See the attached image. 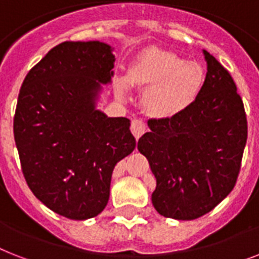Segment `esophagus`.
<instances>
[{
  "label": "esophagus",
  "mask_w": 259,
  "mask_h": 259,
  "mask_svg": "<svg viewBox=\"0 0 259 259\" xmlns=\"http://www.w3.org/2000/svg\"><path fill=\"white\" fill-rule=\"evenodd\" d=\"M130 129H132V133H133V136L136 137L137 140L140 138L142 134L146 132V123L142 121V119H138V118H134L133 121H132V126H130Z\"/></svg>",
  "instance_id": "esophagus-1"
}]
</instances>
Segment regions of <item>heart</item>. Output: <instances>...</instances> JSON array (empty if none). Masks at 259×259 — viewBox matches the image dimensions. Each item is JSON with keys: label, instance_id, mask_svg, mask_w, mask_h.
Returning <instances> with one entry per match:
<instances>
[{"label": "heart", "instance_id": "obj_1", "mask_svg": "<svg viewBox=\"0 0 259 259\" xmlns=\"http://www.w3.org/2000/svg\"><path fill=\"white\" fill-rule=\"evenodd\" d=\"M203 82L205 73L197 62L185 61L167 50L149 49L132 64L127 79H115V89L125 97L129 83L148 88L144 94L145 110L157 118H171L193 105Z\"/></svg>", "mask_w": 259, "mask_h": 259}]
</instances>
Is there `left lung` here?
<instances>
[{
    "label": "left lung",
    "mask_w": 259,
    "mask_h": 259,
    "mask_svg": "<svg viewBox=\"0 0 259 259\" xmlns=\"http://www.w3.org/2000/svg\"><path fill=\"white\" fill-rule=\"evenodd\" d=\"M207 73L197 100L171 118L149 119L138 150L157 180L151 202L161 215L190 221L234 189L247 140L242 98L232 75L203 50Z\"/></svg>",
    "instance_id": "1"
}]
</instances>
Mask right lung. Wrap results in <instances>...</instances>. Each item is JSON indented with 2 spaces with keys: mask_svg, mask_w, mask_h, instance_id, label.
<instances>
[{
  "mask_svg": "<svg viewBox=\"0 0 259 259\" xmlns=\"http://www.w3.org/2000/svg\"><path fill=\"white\" fill-rule=\"evenodd\" d=\"M114 61L108 44L65 41L30 69L18 94L13 132L25 181L69 220L105 209L114 166L136 149L129 119L96 110Z\"/></svg>",
  "mask_w": 259,
  "mask_h": 259,
  "instance_id": "add662e5",
  "label": "right lung"
}]
</instances>
